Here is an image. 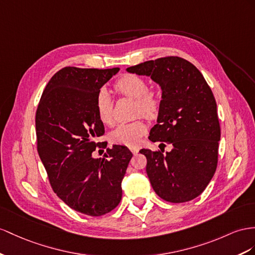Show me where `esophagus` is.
<instances>
[{
    "instance_id": "1",
    "label": "esophagus",
    "mask_w": 255,
    "mask_h": 255,
    "mask_svg": "<svg viewBox=\"0 0 255 255\" xmlns=\"http://www.w3.org/2000/svg\"><path fill=\"white\" fill-rule=\"evenodd\" d=\"M129 149H130V151H131V153H132V154H136V153L139 152V149L136 148V147H130Z\"/></svg>"
}]
</instances>
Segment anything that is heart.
Segmentation results:
<instances>
[{
	"mask_svg": "<svg viewBox=\"0 0 255 255\" xmlns=\"http://www.w3.org/2000/svg\"><path fill=\"white\" fill-rule=\"evenodd\" d=\"M115 88L120 94L135 100L136 114H142L148 119H153L158 114L160 98L155 91L148 89V84L144 78L134 74H126L116 82ZM95 106L99 120L107 125L112 124L113 101L108 90L101 89L97 94ZM146 130L147 126L143 121L120 124L112 130L110 138L116 144L134 146L140 142Z\"/></svg>",
	"mask_w": 255,
	"mask_h": 255,
	"instance_id": "b5f03b06",
	"label": "heart"
}]
</instances>
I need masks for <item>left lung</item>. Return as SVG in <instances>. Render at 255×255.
Returning <instances> with one entry per match:
<instances>
[{
  "label": "left lung",
  "mask_w": 255,
  "mask_h": 255,
  "mask_svg": "<svg viewBox=\"0 0 255 255\" xmlns=\"http://www.w3.org/2000/svg\"><path fill=\"white\" fill-rule=\"evenodd\" d=\"M161 88L157 124L148 139L172 145L170 152L142 148L153 190L169 202L199 196L218 166L221 128L217 102L200 71L183 58L165 57L127 68ZM165 145V144H164Z\"/></svg>",
  "instance_id": "obj_1"
}]
</instances>
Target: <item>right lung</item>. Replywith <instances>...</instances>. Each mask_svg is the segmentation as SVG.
<instances>
[{
	"label": "right lung",
	"mask_w": 255,
	"mask_h": 255,
	"mask_svg": "<svg viewBox=\"0 0 255 255\" xmlns=\"http://www.w3.org/2000/svg\"><path fill=\"white\" fill-rule=\"evenodd\" d=\"M119 71L63 68L50 78L36 110L37 152L51 187L64 204L91 217L119 206L132 157L126 146L116 144L102 158L93 156L101 145L96 138L104 133L96 97Z\"/></svg>",
	"instance_id": "obj_1"
}]
</instances>
